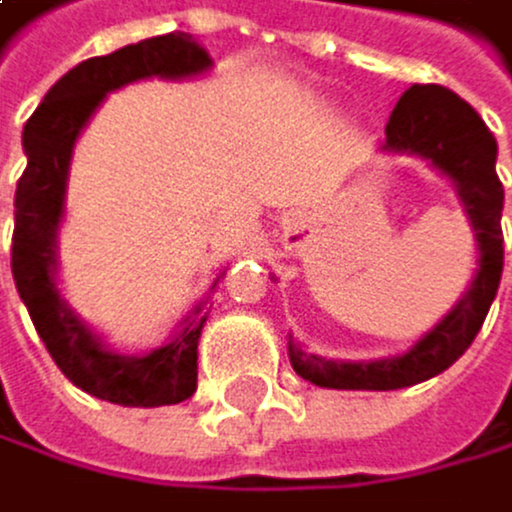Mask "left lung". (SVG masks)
<instances>
[{
	"mask_svg": "<svg viewBox=\"0 0 512 512\" xmlns=\"http://www.w3.org/2000/svg\"><path fill=\"white\" fill-rule=\"evenodd\" d=\"M384 150L418 153L456 182L459 198L466 201V213L475 226L478 273L466 299L400 359L330 362L289 343L295 374L318 387L400 390L447 371L482 330L500 286V273H504V232H500L504 185L494 169L497 141L482 116L441 84H412L390 112Z\"/></svg>",
	"mask_w": 512,
	"mask_h": 512,
	"instance_id": "obj_1",
	"label": "left lung"
}]
</instances>
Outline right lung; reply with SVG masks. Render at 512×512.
Masks as SVG:
<instances>
[{
  "instance_id": "add662e5",
  "label": "right lung",
  "mask_w": 512,
  "mask_h": 512,
  "mask_svg": "<svg viewBox=\"0 0 512 512\" xmlns=\"http://www.w3.org/2000/svg\"><path fill=\"white\" fill-rule=\"evenodd\" d=\"M210 68V56L188 34H163L87 59L59 78L24 125L27 169L15 191L12 277L30 321L71 384L119 406H172L198 387V340L207 311L188 314L172 340L147 355H119L100 346L53 280L56 226L62 217L68 160L75 138L109 90L138 78H188Z\"/></svg>"
}]
</instances>
